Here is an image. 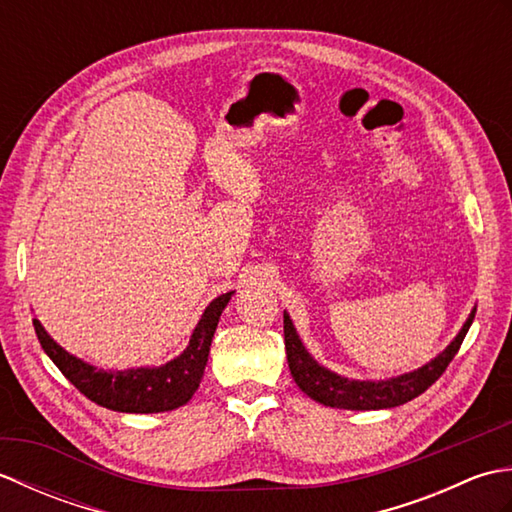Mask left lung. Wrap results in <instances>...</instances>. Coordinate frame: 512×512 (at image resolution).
<instances>
[{
    "label": "left lung",
    "instance_id": "8db88e82",
    "mask_svg": "<svg viewBox=\"0 0 512 512\" xmlns=\"http://www.w3.org/2000/svg\"><path fill=\"white\" fill-rule=\"evenodd\" d=\"M475 310L477 308L471 310L469 319L462 325V330L455 334V339L444 347L436 358H431L427 365L413 369V372L387 380H354L330 372L328 367L314 361V356L306 350V345L301 343L290 314L284 312V341L290 374L295 378V383L299 385L303 394L321 402L325 407L369 411L405 405V402L420 396L422 391H427L442 376L444 369L449 367L453 356L460 350L466 332L471 328Z\"/></svg>",
    "mask_w": 512,
    "mask_h": 512
}]
</instances>
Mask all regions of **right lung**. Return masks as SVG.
Masks as SVG:
<instances>
[{
	"label": "right lung",
	"instance_id": "right-lung-1",
	"mask_svg": "<svg viewBox=\"0 0 512 512\" xmlns=\"http://www.w3.org/2000/svg\"><path fill=\"white\" fill-rule=\"evenodd\" d=\"M231 297L233 292L215 297L195 325L187 350L160 367L101 369L65 352L43 330L39 319H32V325H35L43 352L52 358L61 374L96 405L121 413H160L187 405L195 389L200 387L217 321Z\"/></svg>",
	"mask_w": 512,
	"mask_h": 512
}]
</instances>
